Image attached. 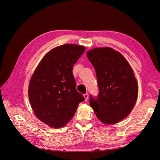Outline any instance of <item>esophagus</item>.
I'll return each instance as SVG.
<instances>
[{
  "mask_svg": "<svg viewBox=\"0 0 160 160\" xmlns=\"http://www.w3.org/2000/svg\"><path fill=\"white\" fill-rule=\"evenodd\" d=\"M83 96H84V98H85V100L87 101L88 100V98H89V94L88 93H85V94H84L83 95Z\"/></svg>",
  "mask_w": 160,
  "mask_h": 160,
  "instance_id": "obj_1",
  "label": "esophagus"
}]
</instances>
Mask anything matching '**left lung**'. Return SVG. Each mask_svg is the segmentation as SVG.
Masks as SVG:
<instances>
[{"label":"left lung","mask_w":160,"mask_h":160,"mask_svg":"<svg viewBox=\"0 0 160 160\" xmlns=\"http://www.w3.org/2000/svg\"><path fill=\"white\" fill-rule=\"evenodd\" d=\"M87 56L98 79V97L90 95L89 105L103 123H118L136 102L138 87L132 67L119 52L109 47L89 51Z\"/></svg>","instance_id":"1"}]
</instances>
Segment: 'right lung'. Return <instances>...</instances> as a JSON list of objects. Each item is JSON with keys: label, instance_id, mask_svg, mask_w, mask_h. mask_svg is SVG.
<instances>
[{"label": "right lung", "instance_id": "obj_1", "mask_svg": "<svg viewBox=\"0 0 160 160\" xmlns=\"http://www.w3.org/2000/svg\"><path fill=\"white\" fill-rule=\"evenodd\" d=\"M85 47L66 44L43 57L31 77L28 98L37 118L50 127L64 126L85 100L76 89L72 68Z\"/></svg>", "mask_w": 160, "mask_h": 160}]
</instances>
